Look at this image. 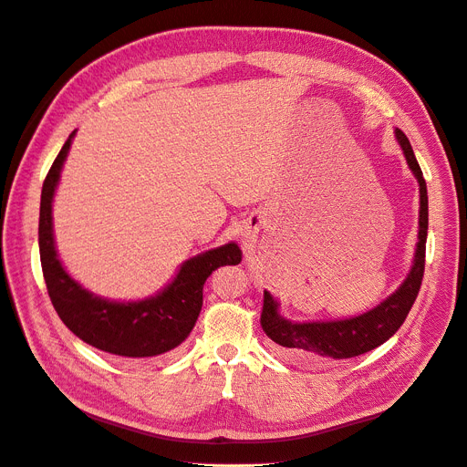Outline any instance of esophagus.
I'll use <instances>...</instances> for the list:
<instances>
[{"label": "esophagus", "instance_id": "esophagus-1", "mask_svg": "<svg viewBox=\"0 0 467 467\" xmlns=\"http://www.w3.org/2000/svg\"><path fill=\"white\" fill-rule=\"evenodd\" d=\"M244 240H254V236H255V233L254 231H244Z\"/></svg>", "mask_w": 467, "mask_h": 467}]
</instances>
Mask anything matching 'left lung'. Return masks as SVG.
<instances>
[{
	"mask_svg": "<svg viewBox=\"0 0 467 467\" xmlns=\"http://www.w3.org/2000/svg\"><path fill=\"white\" fill-rule=\"evenodd\" d=\"M396 138L401 145L407 164L420 187V215H419V242L412 266L403 284L375 308L354 317L331 322H289L280 314L278 301L265 291L261 326L266 337L276 345L289 348L293 356L310 363L329 359H347L369 352L386 342L405 322V317L420 291L424 263H426V238H428V189L422 170L416 161L409 138L396 129Z\"/></svg>",
	"mask_w": 467,
	"mask_h": 467,
	"instance_id": "left-lung-1",
	"label": "left lung"
}]
</instances>
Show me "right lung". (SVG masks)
<instances>
[{
	"label": "right lung",
	"mask_w": 467,
	"mask_h": 467,
	"mask_svg": "<svg viewBox=\"0 0 467 467\" xmlns=\"http://www.w3.org/2000/svg\"><path fill=\"white\" fill-rule=\"evenodd\" d=\"M76 130L69 134L43 182L39 208V255L48 297L66 327L87 345L115 356L153 358L180 347L202 308V287L215 268L238 265V244L187 259L157 296L141 301H109L94 296L62 266L53 233V199Z\"/></svg>",
	"instance_id": "right-lung-1"
}]
</instances>
